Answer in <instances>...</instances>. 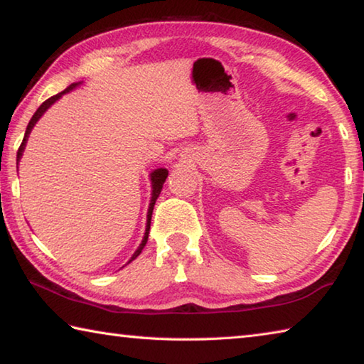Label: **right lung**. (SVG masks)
Listing matches in <instances>:
<instances>
[{"label":"right lung","instance_id":"obj_1","mask_svg":"<svg viewBox=\"0 0 364 364\" xmlns=\"http://www.w3.org/2000/svg\"><path fill=\"white\" fill-rule=\"evenodd\" d=\"M77 85H78V83H72V85L69 86V88H67L65 91H63V93H58V95L51 96V97H49V100H46L45 102H43L38 109H36V112L33 114V117H32V119H30V122H28L27 130H26V136H23V139H22V144L19 146V151H17V162H19V160H21V156H22V152H23V147H26L27 138H28L30 132H32V128H33L35 123L38 122L40 117H41L43 114H45V110H46L49 106H51V104L56 102L60 96H63L64 93H67V91H70V90L75 88ZM167 176H168V171H167V168H157L156 171H152V173H151V181H152V199H151V204H149V210H147V226H146V234H144L143 242L139 244L138 250L134 252V254H133L132 260H134V258H136V257L141 254V252H143L144 245H146V242H147V236H149V230H151V217H152L154 204H156L157 197H159V194H160V191H162V186H164L165 180H167ZM132 260H130V262H132ZM130 262H128V263H130Z\"/></svg>","mask_w":364,"mask_h":364}]
</instances>
